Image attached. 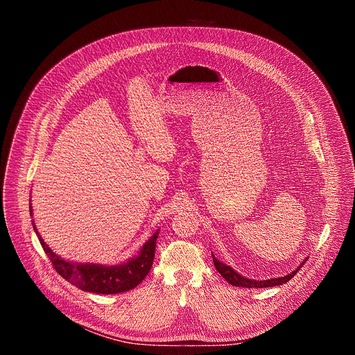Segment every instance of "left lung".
<instances>
[{"label": "left lung", "mask_w": 355, "mask_h": 355, "mask_svg": "<svg viewBox=\"0 0 355 355\" xmlns=\"http://www.w3.org/2000/svg\"><path fill=\"white\" fill-rule=\"evenodd\" d=\"M212 259H214V264L218 270V272L233 286H243V288H268V286H278L282 284H286L289 279L293 278V275L297 272L299 268H302V266L306 263L308 259L303 260L292 272H289L288 275L284 277H278V278H270V279H251V278H245L241 274H239L234 268H232L230 266L219 261L215 254L212 252Z\"/></svg>", "instance_id": "left-lung-1"}]
</instances>
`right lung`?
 Returning a JSON list of instances; mask_svg holds the SVG:
<instances>
[{
	"mask_svg": "<svg viewBox=\"0 0 355 355\" xmlns=\"http://www.w3.org/2000/svg\"><path fill=\"white\" fill-rule=\"evenodd\" d=\"M29 212L31 216H33L32 204L29 205ZM32 225L44 252L50 259V261H52L55 270L64 279H67L70 284H73L81 291L103 295H114L130 291L146 278V275L151 270V266H153L159 230L140 247L136 256L119 264L105 266L96 263H77L60 257L44 243L33 220Z\"/></svg>",
	"mask_w": 355,
	"mask_h": 355,
	"instance_id": "obj_1",
	"label": "right lung"
}]
</instances>
